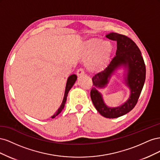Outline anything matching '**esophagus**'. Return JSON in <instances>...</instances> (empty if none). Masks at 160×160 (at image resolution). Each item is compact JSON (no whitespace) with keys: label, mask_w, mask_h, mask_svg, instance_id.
<instances>
[{"label":"esophagus","mask_w":160,"mask_h":160,"mask_svg":"<svg viewBox=\"0 0 160 160\" xmlns=\"http://www.w3.org/2000/svg\"><path fill=\"white\" fill-rule=\"evenodd\" d=\"M84 74H85V71H84L83 69L80 68L79 69H77V76L80 77V76L83 75Z\"/></svg>","instance_id":"esophagus-1"}]
</instances>
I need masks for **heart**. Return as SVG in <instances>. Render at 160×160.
<instances>
[{
	"mask_svg": "<svg viewBox=\"0 0 160 160\" xmlns=\"http://www.w3.org/2000/svg\"><path fill=\"white\" fill-rule=\"evenodd\" d=\"M83 54L91 56L88 61V67L91 71H99L107 63L111 52V46L107 41L92 38L83 46Z\"/></svg>",
	"mask_w": 160,
	"mask_h": 160,
	"instance_id": "obj_1",
	"label": "heart"
}]
</instances>
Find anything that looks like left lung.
<instances>
[{
    "label": "left lung",
    "instance_id": "8db88e82",
    "mask_svg": "<svg viewBox=\"0 0 160 160\" xmlns=\"http://www.w3.org/2000/svg\"><path fill=\"white\" fill-rule=\"evenodd\" d=\"M106 37L117 41L116 55L104 70L93 77V87L90 95L95 108L101 115L106 118H117L129 112L137 104L146 80V65L141 51L130 38L116 32H111ZM122 65L128 68L126 81L131 90L130 98L120 107L108 108L104 103L97 88H102L107 84L110 75Z\"/></svg>",
    "mask_w": 160,
    "mask_h": 160
}]
</instances>
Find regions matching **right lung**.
Returning a JSON list of instances; mask_svg holds the SVG:
<instances>
[{"label": "right lung", "mask_w": 160, "mask_h": 160, "mask_svg": "<svg viewBox=\"0 0 160 160\" xmlns=\"http://www.w3.org/2000/svg\"><path fill=\"white\" fill-rule=\"evenodd\" d=\"M77 80V75H72L71 76H69V77L67 79V84H66V88H65V95H64V98L63 100H62V104L61 105V107L59 108V109H58V111H57V113H55L54 115L52 116V118H55L57 115H59L61 112V111L63 109L64 107H65V104L66 103V100H67V95H68V93L69 90L71 89V88L72 87V85H74L75 82Z\"/></svg>", "instance_id": "right-lung-1"}]
</instances>
